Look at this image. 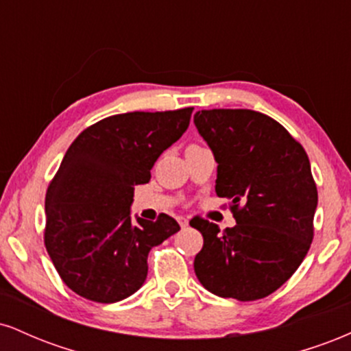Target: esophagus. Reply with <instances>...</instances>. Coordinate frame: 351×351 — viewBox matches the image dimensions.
I'll list each match as a JSON object with an SVG mask.
<instances>
[{"mask_svg": "<svg viewBox=\"0 0 351 351\" xmlns=\"http://www.w3.org/2000/svg\"><path fill=\"white\" fill-rule=\"evenodd\" d=\"M178 223H180L181 228H186L188 226V219H186V217H183V216H178Z\"/></svg>", "mask_w": 351, "mask_h": 351, "instance_id": "34e87169", "label": "esophagus"}]
</instances>
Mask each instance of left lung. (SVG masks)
Returning <instances> with one entry per match:
<instances>
[{
  "instance_id": "obj_1",
  "label": "left lung",
  "mask_w": 351,
  "mask_h": 351,
  "mask_svg": "<svg viewBox=\"0 0 351 351\" xmlns=\"http://www.w3.org/2000/svg\"><path fill=\"white\" fill-rule=\"evenodd\" d=\"M195 125L217 163L216 195L231 199L236 226L203 234L195 272L224 299H264L292 277L313 239L317 184L304 147L279 122L247 108L196 112Z\"/></svg>"
}]
</instances>
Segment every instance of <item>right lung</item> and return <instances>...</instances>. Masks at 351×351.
Returning <instances> with one entry per match:
<instances>
[{
	"mask_svg": "<svg viewBox=\"0 0 351 351\" xmlns=\"http://www.w3.org/2000/svg\"><path fill=\"white\" fill-rule=\"evenodd\" d=\"M193 107L128 112L90 125L72 142L46 193L44 244L64 284L114 304L147 279L148 252L180 231L168 215L130 217L134 186L148 183L158 156L191 119Z\"/></svg>",
	"mask_w": 351,
	"mask_h": 351,
	"instance_id": "1",
	"label": "right lung"
}]
</instances>
